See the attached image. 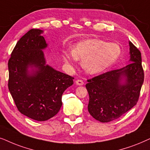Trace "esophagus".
Listing matches in <instances>:
<instances>
[{
    "label": "esophagus",
    "instance_id": "34e87169",
    "mask_svg": "<svg viewBox=\"0 0 150 150\" xmlns=\"http://www.w3.org/2000/svg\"><path fill=\"white\" fill-rule=\"evenodd\" d=\"M75 83L78 86H82L84 83H83V81L82 80H81V79H77V80L75 81Z\"/></svg>",
    "mask_w": 150,
    "mask_h": 150
}]
</instances>
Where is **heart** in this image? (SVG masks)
I'll return each instance as SVG.
<instances>
[{
	"label": "heart",
	"instance_id": "b5f03b06",
	"mask_svg": "<svg viewBox=\"0 0 150 150\" xmlns=\"http://www.w3.org/2000/svg\"><path fill=\"white\" fill-rule=\"evenodd\" d=\"M121 48L117 44L93 38L81 41L74 46L71 52H65L63 58L67 63L81 60L87 73L97 74L111 67L119 58Z\"/></svg>",
	"mask_w": 150,
	"mask_h": 150
}]
</instances>
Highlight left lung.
Instances as JSON below:
<instances>
[{
	"label": "left lung",
	"instance_id": "left-lung-1",
	"mask_svg": "<svg viewBox=\"0 0 150 150\" xmlns=\"http://www.w3.org/2000/svg\"><path fill=\"white\" fill-rule=\"evenodd\" d=\"M129 63L88 79V110L92 117L102 123L119 118L137 104L144 81L140 51L129 42Z\"/></svg>",
	"mask_w": 150,
	"mask_h": 150
}]
</instances>
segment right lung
I'll use <instances>...</instances> for the list:
<instances>
[{
    "label": "right lung",
    "instance_id": "add662e5",
    "mask_svg": "<svg viewBox=\"0 0 150 150\" xmlns=\"http://www.w3.org/2000/svg\"><path fill=\"white\" fill-rule=\"evenodd\" d=\"M42 33L29 30L18 41L8 62V88L18 110L38 121L57 115L62 94L74 79L46 64L42 50L47 44Z\"/></svg>",
    "mask_w": 150,
    "mask_h": 150
}]
</instances>
